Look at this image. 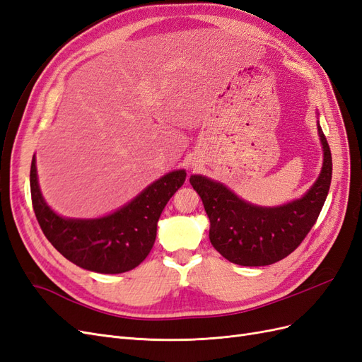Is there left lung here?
Returning a JSON list of instances; mask_svg holds the SVG:
<instances>
[{
	"label": "left lung",
	"instance_id": "8db88e82",
	"mask_svg": "<svg viewBox=\"0 0 362 362\" xmlns=\"http://www.w3.org/2000/svg\"><path fill=\"white\" fill-rule=\"evenodd\" d=\"M323 164L319 178L302 198L262 206L250 204L225 184L192 175L190 184L201 196L210 218V242L228 261L238 266H269L290 255L314 226L329 192L332 157L322 127L317 120Z\"/></svg>",
	"mask_w": 362,
	"mask_h": 362
}]
</instances>
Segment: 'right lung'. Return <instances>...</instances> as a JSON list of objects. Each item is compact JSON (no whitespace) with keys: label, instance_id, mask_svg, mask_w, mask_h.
<instances>
[{"label":"right lung","instance_id":"1","mask_svg":"<svg viewBox=\"0 0 362 362\" xmlns=\"http://www.w3.org/2000/svg\"><path fill=\"white\" fill-rule=\"evenodd\" d=\"M185 175L184 169L166 173L107 216L72 218L57 214L43 199L33 156L31 201L43 234L64 258L81 269L115 275L133 270L148 257L156 242L161 211L184 184Z\"/></svg>","mask_w":362,"mask_h":362}]
</instances>
